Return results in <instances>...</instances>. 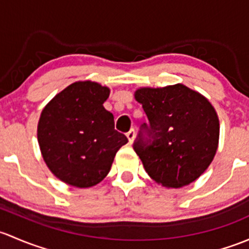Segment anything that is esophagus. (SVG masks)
I'll list each match as a JSON object with an SVG mask.
<instances>
[{"instance_id":"34e87169","label":"esophagus","mask_w":249,"mask_h":249,"mask_svg":"<svg viewBox=\"0 0 249 249\" xmlns=\"http://www.w3.org/2000/svg\"><path fill=\"white\" fill-rule=\"evenodd\" d=\"M127 138H128V140H129V142L132 143L133 140H134V138H135V130H134V128H132V129H130L129 132L127 133Z\"/></svg>"}]
</instances>
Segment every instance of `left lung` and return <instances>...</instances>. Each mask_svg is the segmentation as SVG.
<instances>
[{
  "instance_id": "8db88e82",
  "label": "left lung",
  "mask_w": 249,
  "mask_h": 249,
  "mask_svg": "<svg viewBox=\"0 0 249 249\" xmlns=\"http://www.w3.org/2000/svg\"><path fill=\"white\" fill-rule=\"evenodd\" d=\"M134 97L148 124H142L133 148L148 176L168 188L196 181L218 147L219 120L212 104L182 84L142 87Z\"/></svg>"
}]
</instances>
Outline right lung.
Returning <instances> with one entry per match:
<instances>
[{
    "label": "right lung",
    "instance_id": "add662e5",
    "mask_svg": "<svg viewBox=\"0 0 249 249\" xmlns=\"http://www.w3.org/2000/svg\"><path fill=\"white\" fill-rule=\"evenodd\" d=\"M110 94L94 81H76L45 106L37 137L51 173L71 186L89 188L110 171L115 155L128 142L115 130L114 115L103 103Z\"/></svg>",
    "mask_w": 249,
    "mask_h": 249
}]
</instances>
